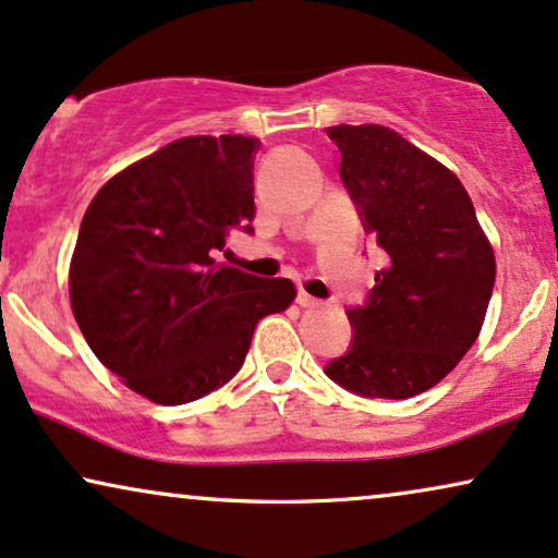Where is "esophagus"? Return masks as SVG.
I'll list each match as a JSON object with an SVG mask.
<instances>
[{"instance_id":"obj_1","label":"esophagus","mask_w":558,"mask_h":558,"mask_svg":"<svg viewBox=\"0 0 558 558\" xmlns=\"http://www.w3.org/2000/svg\"><path fill=\"white\" fill-rule=\"evenodd\" d=\"M298 305L300 307H318L320 305V300L318 298H313V294H307V292H298Z\"/></svg>"}]
</instances>
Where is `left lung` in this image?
Segmentation results:
<instances>
[{
	"mask_svg": "<svg viewBox=\"0 0 558 558\" xmlns=\"http://www.w3.org/2000/svg\"><path fill=\"white\" fill-rule=\"evenodd\" d=\"M339 175L385 268L362 305L347 307L352 343L323 373L364 398L429 390L463 360L489 307L497 264L469 191L393 129H328Z\"/></svg>",
	"mask_w": 558,
	"mask_h": 558,
	"instance_id": "left-lung-1",
	"label": "left lung"
}]
</instances>
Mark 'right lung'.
I'll list each match as a JSON object with an SVG mask.
<instances>
[{"label": "right lung", "mask_w": 558, "mask_h": 558, "mask_svg": "<svg viewBox=\"0 0 558 558\" xmlns=\"http://www.w3.org/2000/svg\"><path fill=\"white\" fill-rule=\"evenodd\" d=\"M253 136H185L111 178L82 217L69 294L95 356L162 405L191 403L243 367L290 279L217 266L232 227L253 232Z\"/></svg>", "instance_id": "right-lung-1"}]
</instances>
